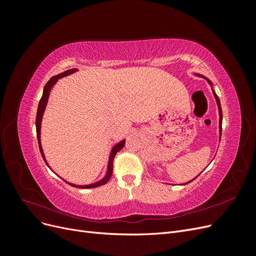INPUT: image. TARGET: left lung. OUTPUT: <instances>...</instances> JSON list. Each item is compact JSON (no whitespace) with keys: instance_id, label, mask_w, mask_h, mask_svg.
<instances>
[{"instance_id":"1","label":"left lung","mask_w":256,"mask_h":256,"mask_svg":"<svg viewBox=\"0 0 256 256\" xmlns=\"http://www.w3.org/2000/svg\"><path fill=\"white\" fill-rule=\"evenodd\" d=\"M196 76H202V78H204L206 81H207V83L210 85V88H212V94H214V99H216V106H218V111H219V141H220V138H221V131H222V110H221V104H220V100H219V97L216 96V92H214V85H212V82L209 80L208 78H206L205 76H203V74H194ZM196 176V177H198ZM196 178H193L192 180H194ZM192 180H190V182H184V184H189V182H191Z\"/></svg>"}]
</instances>
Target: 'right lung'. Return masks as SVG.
<instances>
[{
  "instance_id": "right-lung-1",
  "label": "right lung",
  "mask_w": 256,
  "mask_h": 256,
  "mask_svg": "<svg viewBox=\"0 0 256 256\" xmlns=\"http://www.w3.org/2000/svg\"><path fill=\"white\" fill-rule=\"evenodd\" d=\"M78 72V69L76 68H72V69H68V70L62 72V74H58L56 76H53L52 78L47 82V84L44 85V92H42V96L40 98V104H38V109H37V115H36V134H37V140H38V144H40V154L42 156L46 162V164L48 166V168L50 170L51 166L48 164L47 160H46V156H44V150H42V116H44V110L46 108H47V104H48V99H49V96H50V92L52 90V88L56 85V83L58 82V79L63 78V76H69V74H72L74 72ZM125 142L126 140L124 138V140L120 141L118 143H116L113 147L112 150L110 152V156H109V161H108V168H106V175L102 178V180H99L95 182H92V184H72V182H67L66 180H64V178H62L65 182H67L68 184L72 186V187H76V188H80V189H90V188H96V187H99V186H102L104 184H106L110 180V178L112 176V172H113V159L115 157V154H118V152H120L124 145H125ZM53 171V170H52Z\"/></svg>"
}]
</instances>
